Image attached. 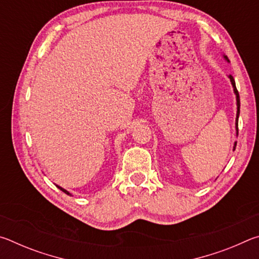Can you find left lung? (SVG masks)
<instances>
[{
  "label": "left lung",
  "mask_w": 259,
  "mask_h": 259,
  "mask_svg": "<svg viewBox=\"0 0 259 259\" xmlns=\"http://www.w3.org/2000/svg\"><path fill=\"white\" fill-rule=\"evenodd\" d=\"M224 58H225L227 61H230V60H229V58H227V56H224ZM229 77H230V80H231L232 85H233L234 94H235V96H236V106H238V112H236L235 125H236V135H238V134H239V129H238V121H239V115H240V96H239V91H238V89H236V87H235V81H234L233 76L230 75ZM235 146H236V143H234V147H233V150H235Z\"/></svg>",
  "instance_id": "left-lung-1"
}]
</instances>
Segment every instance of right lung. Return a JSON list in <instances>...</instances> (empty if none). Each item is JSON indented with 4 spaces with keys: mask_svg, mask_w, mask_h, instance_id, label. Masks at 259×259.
<instances>
[{
    "mask_svg": "<svg viewBox=\"0 0 259 259\" xmlns=\"http://www.w3.org/2000/svg\"><path fill=\"white\" fill-rule=\"evenodd\" d=\"M57 187H58L60 191H63L64 193H66V194H67V195H71V194H69V192H67L66 190H64V188H63V187H60V186H58V185H57Z\"/></svg>",
    "mask_w": 259,
    "mask_h": 259,
    "instance_id": "add662e5",
    "label": "right lung"
}]
</instances>
